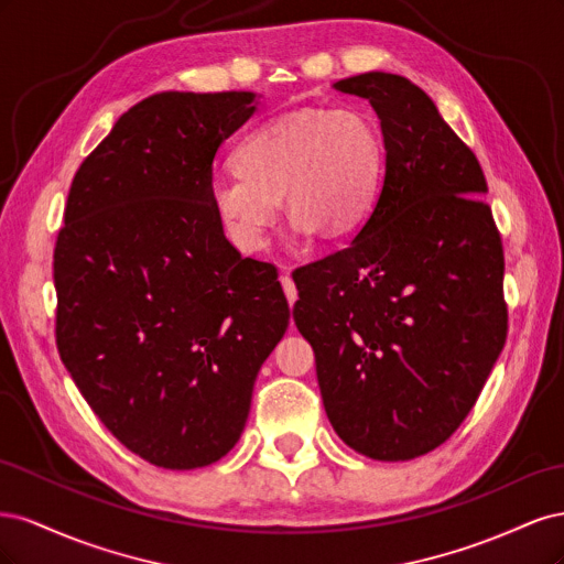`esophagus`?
Wrapping results in <instances>:
<instances>
[{
    "instance_id": "esophagus-1",
    "label": "esophagus",
    "mask_w": 564,
    "mask_h": 564,
    "mask_svg": "<svg viewBox=\"0 0 564 564\" xmlns=\"http://www.w3.org/2000/svg\"><path fill=\"white\" fill-rule=\"evenodd\" d=\"M280 282H282V286H284V294H286L289 305H294V303H296V299H299V292H296V284H294V280L289 278V272H286V270L282 272V275H280Z\"/></svg>"
}]
</instances>
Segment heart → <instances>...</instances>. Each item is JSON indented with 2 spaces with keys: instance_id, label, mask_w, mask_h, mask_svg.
Wrapping results in <instances>:
<instances>
[{
  "instance_id": "obj_1",
  "label": "heart",
  "mask_w": 564,
  "mask_h": 564,
  "mask_svg": "<svg viewBox=\"0 0 564 564\" xmlns=\"http://www.w3.org/2000/svg\"><path fill=\"white\" fill-rule=\"evenodd\" d=\"M383 150L369 119L344 108H303L253 129L232 152L235 174L212 183V207L230 242L261 251L280 197L308 235H346L377 199Z\"/></svg>"
}]
</instances>
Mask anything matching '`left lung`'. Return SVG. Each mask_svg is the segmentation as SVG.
Wrapping results in <instances>:
<instances>
[{
    "instance_id": "obj_1",
    "label": "left lung",
    "mask_w": 564,
    "mask_h": 564,
    "mask_svg": "<svg viewBox=\"0 0 564 564\" xmlns=\"http://www.w3.org/2000/svg\"><path fill=\"white\" fill-rule=\"evenodd\" d=\"M381 119L386 176L355 240L292 272L324 412L346 445L409 460L449 440L506 344L503 245L475 152L406 77L334 84Z\"/></svg>"
}]
</instances>
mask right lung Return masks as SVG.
I'll use <instances>...</instances> for the list:
<instances>
[{
    "label": "right lung",
    "instance_id": "right-lung-1",
    "mask_svg": "<svg viewBox=\"0 0 564 564\" xmlns=\"http://www.w3.org/2000/svg\"><path fill=\"white\" fill-rule=\"evenodd\" d=\"M251 91H164L82 162L54 249L56 346L94 414L148 464L209 466L240 440L289 324L278 268L212 207L214 158Z\"/></svg>",
    "mask_w": 564,
    "mask_h": 564
}]
</instances>
